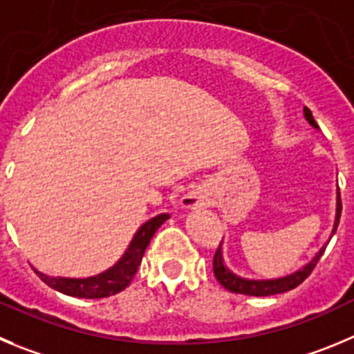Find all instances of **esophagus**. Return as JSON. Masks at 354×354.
<instances>
[{"mask_svg": "<svg viewBox=\"0 0 354 354\" xmlns=\"http://www.w3.org/2000/svg\"><path fill=\"white\" fill-rule=\"evenodd\" d=\"M181 204H183V207H187V209H197V207L203 206L204 199L199 196V194L192 192V194H188V196L183 197Z\"/></svg>", "mask_w": 354, "mask_h": 354, "instance_id": "1", "label": "esophagus"}]
</instances>
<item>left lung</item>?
Returning a JSON list of instances; mask_svg holds the SVG:
<instances>
[{"instance_id": "obj_1", "label": "left lung", "mask_w": 354, "mask_h": 354, "mask_svg": "<svg viewBox=\"0 0 354 354\" xmlns=\"http://www.w3.org/2000/svg\"><path fill=\"white\" fill-rule=\"evenodd\" d=\"M304 118L307 120V124L311 125V127L318 129L316 125L315 118H313V113L309 111V108L304 106ZM341 209H342V204H341V194H339V188H337V206H335V222H333V229L332 234H330L328 241L332 239V236L335 234L337 225H339V218H341ZM326 241L322 248H319V252L313 257L306 266H302L300 269H297L295 272L292 274H286V276L281 277H272V279H250V277H243L239 274L234 272L229 266L225 263L223 260V253H222V244L218 248V252L214 253V260H213V270H214V276H216L218 283L223 286V288L230 290L232 293H243V295H252V297H267V295H276V293H285L288 290L297 288L300 283L306 279L311 270L315 269L316 263H318L319 257L323 255L325 252Z\"/></svg>"}]
</instances>
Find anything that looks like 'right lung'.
<instances>
[{"label": "right lung", "instance_id": "obj_1", "mask_svg": "<svg viewBox=\"0 0 354 354\" xmlns=\"http://www.w3.org/2000/svg\"><path fill=\"white\" fill-rule=\"evenodd\" d=\"M169 220V213H160L157 216L150 218L143 225L138 229V232L132 237L131 244L127 246L124 255L117 260L115 266L110 269L102 270V272L95 274L91 277H61V276H47V274L39 272L38 277L45 285L50 288L57 290V292L64 293L69 297H80V299H102V297H110L115 293L122 292L131 285L132 277L136 274L138 267H140L141 259L145 255V250L150 244V239L153 234L157 232L158 227L162 223Z\"/></svg>", "mask_w": 354, "mask_h": 354}]
</instances>
